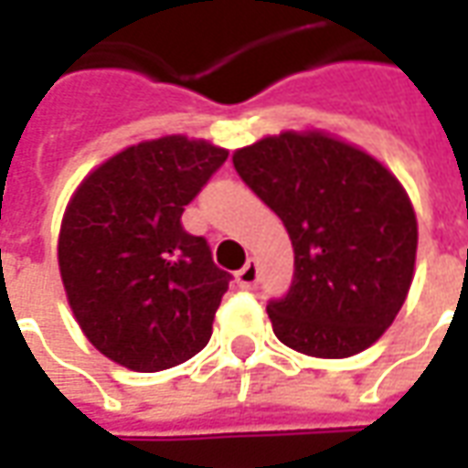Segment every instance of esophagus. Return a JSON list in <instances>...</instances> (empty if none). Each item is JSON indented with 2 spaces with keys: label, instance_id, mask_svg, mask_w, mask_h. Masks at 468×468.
Listing matches in <instances>:
<instances>
[{
  "label": "esophagus",
  "instance_id": "obj_1",
  "mask_svg": "<svg viewBox=\"0 0 468 468\" xmlns=\"http://www.w3.org/2000/svg\"><path fill=\"white\" fill-rule=\"evenodd\" d=\"M238 285L240 288H255V283H258V265H255V261H248V263L238 271Z\"/></svg>",
  "mask_w": 468,
  "mask_h": 468
}]
</instances>
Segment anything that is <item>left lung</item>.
Returning <instances> with one entry per match:
<instances>
[{
	"mask_svg": "<svg viewBox=\"0 0 468 468\" xmlns=\"http://www.w3.org/2000/svg\"><path fill=\"white\" fill-rule=\"evenodd\" d=\"M233 165L293 243V285L268 305L278 341L314 358H348L376 344L416 265L419 223L399 177L315 127L265 134L238 147Z\"/></svg>",
	"mask_w": 468,
	"mask_h": 468,
	"instance_id": "1",
	"label": "left lung"
}]
</instances>
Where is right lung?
I'll use <instances>...</instances> for the list:
<instances>
[{
  "label": "right lung",
  "mask_w": 468,
  "mask_h": 468,
  "mask_svg": "<svg viewBox=\"0 0 468 468\" xmlns=\"http://www.w3.org/2000/svg\"><path fill=\"white\" fill-rule=\"evenodd\" d=\"M225 157L187 134L143 140L90 170L69 197L59 275L82 334L110 361L165 371L210 341L230 275L180 218Z\"/></svg>",
  "instance_id": "obj_1"
}]
</instances>
